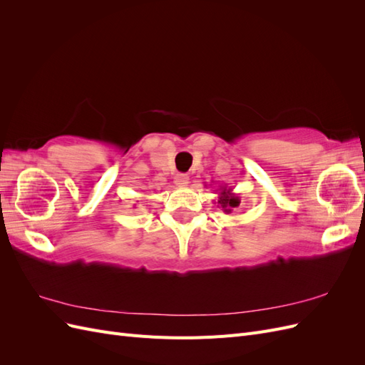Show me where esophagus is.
Wrapping results in <instances>:
<instances>
[{"mask_svg": "<svg viewBox=\"0 0 365 365\" xmlns=\"http://www.w3.org/2000/svg\"><path fill=\"white\" fill-rule=\"evenodd\" d=\"M189 175H184V173H180V175H176L175 176V180H173V182H175V185H178V187H187V184H189Z\"/></svg>", "mask_w": 365, "mask_h": 365, "instance_id": "esophagus-1", "label": "esophagus"}]
</instances>
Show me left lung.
<instances>
[{"label": "left lung", "instance_id": "obj_1", "mask_svg": "<svg viewBox=\"0 0 365 365\" xmlns=\"http://www.w3.org/2000/svg\"><path fill=\"white\" fill-rule=\"evenodd\" d=\"M215 192H217V201H216L217 207L222 208L224 213L228 215V213L233 212L236 207H239L240 197H239L237 193L233 192V189H231V187H228V185H219L217 190H215Z\"/></svg>", "mask_w": 365, "mask_h": 365}]
</instances>
